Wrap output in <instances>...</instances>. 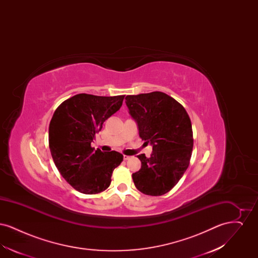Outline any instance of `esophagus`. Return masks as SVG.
<instances>
[{"instance_id": "obj_1", "label": "esophagus", "mask_w": 258, "mask_h": 258, "mask_svg": "<svg viewBox=\"0 0 258 258\" xmlns=\"http://www.w3.org/2000/svg\"><path fill=\"white\" fill-rule=\"evenodd\" d=\"M131 158H132L131 156H125V155H123V160H130Z\"/></svg>"}]
</instances>
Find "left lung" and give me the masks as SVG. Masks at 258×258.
I'll return each instance as SVG.
<instances>
[{"label": "left lung", "mask_w": 258, "mask_h": 258, "mask_svg": "<svg viewBox=\"0 0 258 258\" xmlns=\"http://www.w3.org/2000/svg\"><path fill=\"white\" fill-rule=\"evenodd\" d=\"M125 104L139 136L153 146L150 158L138 155L141 168L133 174L136 188L144 195H165L184 175L192 153L190 119L177 100L161 92L126 96Z\"/></svg>", "instance_id": "left-lung-1"}]
</instances>
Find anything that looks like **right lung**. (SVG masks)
<instances>
[{
  "label": "right lung",
  "instance_id": "right-lung-1",
  "mask_svg": "<svg viewBox=\"0 0 258 258\" xmlns=\"http://www.w3.org/2000/svg\"><path fill=\"white\" fill-rule=\"evenodd\" d=\"M124 96L78 94L55 110L49 124V148L62 178L81 194L96 195L111 183L123 155L91 147L102 124L123 104Z\"/></svg>",
  "mask_w": 258,
  "mask_h": 258
}]
</instances>
